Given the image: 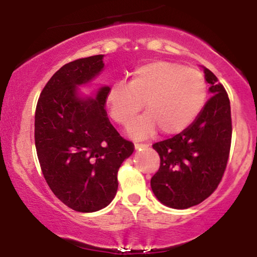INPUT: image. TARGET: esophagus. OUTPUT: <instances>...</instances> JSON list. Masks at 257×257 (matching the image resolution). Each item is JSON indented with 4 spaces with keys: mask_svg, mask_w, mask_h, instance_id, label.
<instances>
[{
    "mask_svg": "<svg viewBox=\"0 0 257 257\" xmlns=\"http://www.w3.org/2000/svg\"><path fill=\"white\" fill-rule=\"evenodd\" d=\"M136 150H144V149H147L150 145L149 144H136Z\"/></svg>",
    "mask_w": 257,
    "mask_h": 257,
    "instance_id": "esophagus-1",
    "label": "esophagus"
}]
</instances>
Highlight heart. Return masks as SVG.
Returning <instances> with one entry per match:
<instances>
[{
    "instance_id": "heart-1",
    "label": "heart",
    "mask_w": 257,
    "mask_h": 257,
    "mask_svg": "<svg viewBox=\"0 0 257 257\" xmlns=\"http://www.w3.org/2000/svg\"><path fill=\"white\" fill-rule=\"evenodd\" d=\"M207 82L198 70L179 63L154 61L139 65L131 72L128 85L115 83L106 93L110 117L127 126L144 107L147 113L132 122L130 133L145 138L159 128L174 136L189 127L205 106Z\"/></svg>"
}]
</instances>
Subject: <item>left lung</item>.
Returning <instances> with one entry per match:
<instances>
[{"label":"left lung","instance_id":"left-lung-1","mask_svg":"<svg viewBox=\"0 0 257 257\" xmlns=\"http://www.w3.org/2000/svg\"><path fill=\"white\" fill-rule=\"evenodd\" d=\"M213 96L194 122L173 138L153 144L160 167L151 179L154 195L171 208L185 209L212 195L222 180L231 144L230 103L222 84L205 68Z\"/></svg>","mask_w":257,"mask_h":257}]
</instances>
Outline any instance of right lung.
<instances>
[{"instance_id": "right-lung-1", "label": "right lung", "mask_w": 257, "mask_h": 257, "mask_svg": "<svg viewBox=\"0 0 257 257\" xmlns=\"http://www.w3.org/2000/svg\"><path fill=\"white\" fill-rule=\"evenodd\" d=\"M103 68V55L63 65L45 84L35 112V145L45 181L56 198L80 213L113 200L119 167L135 151L104 108L110 87H101L96 99L77 97L76 86Z\"/></svg>"}]
</instances>
